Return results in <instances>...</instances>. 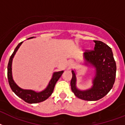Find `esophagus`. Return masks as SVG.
Listing matches in <instances>:
<instances>
[{"instance_id": "34e87169", "label": "esophagus", "mask_w": 125, "mask_h": 125, "mask_svg": "<svg viewBox=\"0 0 125 125\" xmlns=\"http://www.w3.org/2000/svg\"><path fill=\"white\" fill-rule=\"evenodd\" d=\"M74 65V62L73 60H69L68 62V68L69 69H71Z\"/></svg>"}]
</instances>
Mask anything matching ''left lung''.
Returning a JSON list of instances; mask_svg holds the SVG:
<instances>
[{
  "instance_id": "8db88e82",
  "label": "left lung",
  "mask_w": 125,
  "mask_h": 125,
  "mask_svg": "<svg viewBox=\"0 0 125 125\" xmlns=\"http://www.w3.org/2000/svg\"><path fill=\"white\" fill-rule=\"evenodd\" d=\"M94 42V50H87L83 54L85 64L91 65L96 69L92 88L86 91L77 89L76 74L72 71V91L77 98L86 101H97L108 94L114 84L116 74V64L111 48L101 41Z\"/></svg>"
}]
</instances>
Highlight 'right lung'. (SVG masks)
Listing matches in <instances>:
<instances>
[{
  "label": "right lung",
  "instance_id": "1",
  "mask_svg": "<svg viewBox=\"0 0 125 125\" xmlns=\"http://www.w3.org/2000/svg\"><path fill=\"white\" fill-rule=\"evenodd\" d=\"M33 37H31V38H32ZM23 42H20L19 43V45H17V47L15 48L14 52L11 54V56H10V60H9V63L8 65V82L10 84V86L11 87V89L13 91V92H15V94L17 95V96H19V98H20L22 99H23L24 101H26L28 103H37L42 102V101H45V99H47L49 96L52 94V92L54 91V88L55 86L56 82L62 74L63 73V71L59 72H56L53 74L52 77L51 81L49 83L46 89L45 90H43V91L40 92H36L32 90H25V89H21L20 87L17 85V84L15 83V82H14V80L12 77V61H13V58L15 56V53L17 52L21 44Z\"/></svg>",
  "mask_w": 125,
  "mask_h": 125
}]
</instances>
